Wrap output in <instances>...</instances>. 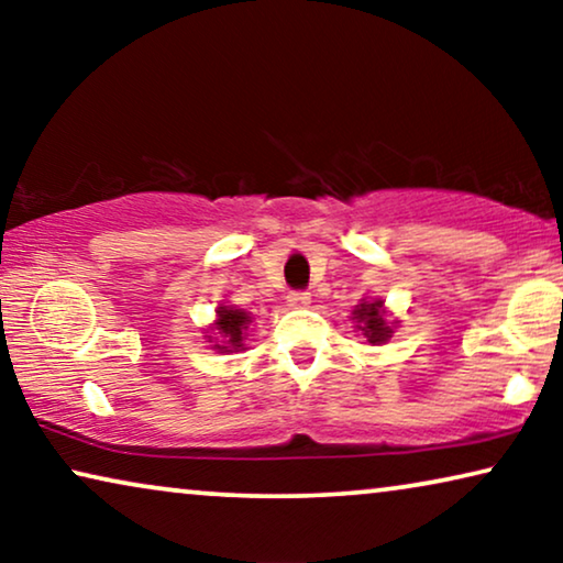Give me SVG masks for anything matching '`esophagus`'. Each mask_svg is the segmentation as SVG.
Segmentation results:
<instances>
[{
	"label": "esophagus",
	"mask_w": 563,
	"mask_h": 563,
	"mask_svg": "<svg viewBox=\"0 0 563 563\" xmlns=\"http://www.w3.org/2000/svg\"><path fill=\"white\" fill-rule=\"evenodd\" d=\"M287 302L291 307H307L312 302V297H310V291H307V289H295V291H289V295H287Z\"/></svg>",
	"instance_id": "obj_1"
}]
</instances>
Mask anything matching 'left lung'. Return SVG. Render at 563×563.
Returning <instances> with one entry per match:
<instances>
[{"mask_svg": "<svg viewBox=\"0 0 563 563\" xmlns=\"http://www.w3.org/2000/svg\"><path fill=\"white\" fill-rule=\"evenodd\" d=\"M353 318L361 322V330L368 338V343L379 345L391 338V325L384 320L382 312V299H374V302H361L356 310H353Z\"/></svg>", "mask_w": 563, "mask_h": 563, "instance_id": "1", "label": "left lung"}]
</instances>
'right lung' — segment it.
I'll return each mask as SVG.
<instances>
[{"instance_id":"right-lung-1","label":"right lung","mask_w":563,"mask_h":563,"mask_svg":"<svg viewBox=\"0 0 563 563\" xmlns=\"http://www.w3.org/2000/svg\"><path fill=\"white\" fill-rule=\"evenodd\" d=\"M249 314L243 310H233V307H220L218 310V330L220 335L225 338V345H214L220 351H230V349H243V330L249 328Z\"/></svg>"}]
</instances>
